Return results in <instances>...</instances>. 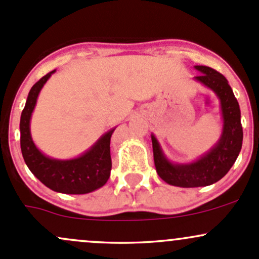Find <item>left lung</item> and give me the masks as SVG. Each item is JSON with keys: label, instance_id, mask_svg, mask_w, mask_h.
I'll return each instance as SVG.
<instances>
[{"label": "left lung", "instance_id": "1", "mask_svg": "<svg viewBox=\"0 0 259 259\" xmlns=\"http://www.w3.org/2000/svg\"><path fill=\"white\" fill-rule=\"evenodd\" d=\"M195 69L200 74L194 79L212 90L219 97L224 124L218 143L191 163L170 162L155 136L152 135L153 155L158 175L169 185L180 188L207 186L222 179L237 159L243 140L240 105L226 77L208 66L195 65Z\"/></svg>", "mask_w": 259, "mask_h": 259}]
</instances>
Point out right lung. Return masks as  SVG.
Segmentation results:
<instances>
[{"mask_svg": "<svg viewBox=\"0 0 259 259\" xmlns=\"http://www.w3.org/2000/svg\"><path fill=\"white\" fill-rule=\"evenodd\" d=\"M55 70L44 75L30 89L26 106L21 115V151L29 170L52 190L63 194H88L107 183L112 162L110 141L115 128L102 135L94 146L81 155L71 159H55L43 154L30 136V117L41 88Z\"/></svg>", "mask_w": 259, "mask_h": 259, "instance_id": "right-lung-1", "label": "right lung"}]
</instances>
